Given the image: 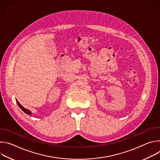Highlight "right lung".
Wrapping results in <instances>:
<instances>
[{
    "label": "right lung",
    "mask_w": 160,
    "mask_h": 160,
    "mask_svg": "<svg viewBox=\"0 0 160 160\" xmlns=\"http://www.w3.org/2000/svg\"><path fill=\"white\" fill-rule=\"evenodd\" d=\"M16 102H17V104H18V105L19 106V108L22 110V111H23L25 113H27V114H28V115H31V114H32V112L28 110V109H25L23 106H22L20 104H19V102L16 100Z\"/></svg>",
    "instance_id": "1"
}]
</instances>
